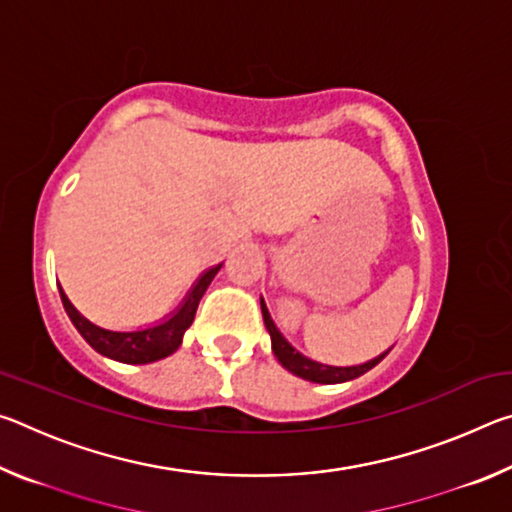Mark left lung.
Segmentation results:
<instances>
[{"instance_id": "8db88e82", "label": "left lung", "mask_w": 512, "mask_h": 512, "mask_svg": "<svg viewBox=\"0 0 512 512\" xmlns=\"http://www.w3.org/2000/svg\"><path fill=\"white\" fill-rule=\"evenodd\" d=\"M262 316H264V325L268 329V334H271V345H273V354L277 357V361H280L289 372H293V375H298L307 381H316V384H341V381L357 379L363 375V372L375 368L377 363L388 354V350H386L384 354H379V357H375V359L359 363V366H327V363H318L314 359L305 357V354H300L287 339H284V336L280 334V329L275 327L271 314H268L264 300H262Z\"/></svg>"}]
</instances>
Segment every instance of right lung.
<instances>
[{
	"instance_id": "obj_1",
	"label": "right lung",
	"mask_w": 512,
	"mask_h": 512,
	"mask_svg": "<svg viewBox=\"0 0 512 512\" xmlns=\"http://www.w3.org/2000/svg\"><path fill=\"white\" fill-rule=\"evenodd\" d=\"M223 264H216L198 277L192 291L187 293L183 305H180L169 318H164L162 323L144 327V329H133V332H115V329H106L94 325L92 320L85 318L79 309H76L65 291L60 289V300H63V307L67 311L69 320H72L74 327L79 329V334L88 341L94 350L103 357L115 359L121 363H153L160 361L169 354L176 352L183 343V336L194 323L198 302H201L203 293L210 287L214 275L219 273Z\"/></svg>"
}]
</instances>
